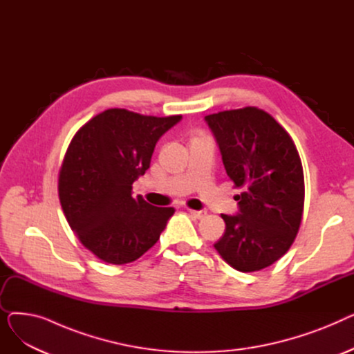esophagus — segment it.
<instances>
[{"label": "esophagus", "instance_id": "obj_1", "mask_svg": "<svg viewBox=\"0 0 354 354\" xmlns=\"http://www.w3.org/2000/svg\"><path fill=\"white\" fill-rule=\"evenodd\" d=\"M188 212H189L192 216L198 218V219H202L203 216L207 215V211H194V209H188Z\"/></svg>", "mask_w": 354, "mask_h": 354}]
</instances>
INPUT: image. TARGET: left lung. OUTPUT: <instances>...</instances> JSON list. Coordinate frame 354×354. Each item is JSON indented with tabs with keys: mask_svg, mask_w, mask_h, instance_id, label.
Masks as SVG:
<instances>
[{
	"mask_svg": "<svg viewBox=\"0 0 354 354\" xmlns=\"http://www.w3.org/2000/svg\"><path fill=\"white\" fill-rule=\"evenodd\" d=\"M227 175L244 192L238 214H221L225 232L214 244L241 272L259 271L294 243L304 209V175L297 147L267 111L257 107L205 116Z\"/></svg>",
	"mask_w": 354,
	"mask_h": 354,
	"instance_id": "left-lung-1",
	"label": "left lung"
}]
</instances>
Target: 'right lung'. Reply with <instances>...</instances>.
I'll return each mask as SVG.
<instances>
[{
    "instance_id": "obj_1",
    "label": "right lung",
    "mask_w": 354,
    "mask_h": 354,
    "mask_svg": "<svg viewBox=\"0 0 354 354\" xmlns=\"http://www.w3.org/2000/svg\"><path fill=\"white\" fill-rule=\"evenodd\" d=\"M182 116L155 118L109 109L74 135L59 176V196L73 232L107 264H127L152 248L174 215L132 185L151 165L162 135Z\"/></svg>"
}]
</instances>
